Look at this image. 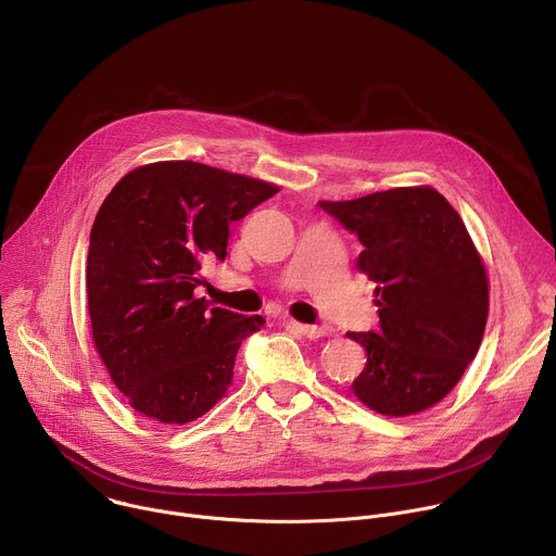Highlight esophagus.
<instances>
[{
  "label": "esophagus",
  "mask_w": 556,
  "mask_h": 556,
  "mask_svg": "<svg viewBox=\"0 0 556 556\" xmlns=\"http://www.w3.org/2000/svg\"><path fill=\"white\" fill-rule=\"evenodd\" d=\"M289 326H291L293 330H298V332H300V336L308 338V340H319V338H324V336H326V328H321V326H311V324H298V321H289Z\"/></svg>",
  "instance_id": "34e87169"
}]
</instances>
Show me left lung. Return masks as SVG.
<instances>
[{
	"instance_id": "8db88e82",
	"label": "left lung",
	"mask_w": 556,
	"mask_h": 556,
	"mask_svg": "<svg viewBox=\"0 0 556 556\" xmlns=\"http://www.w3.org/2000/svg\"><path fill=\"white\" fill-rule=\"evenodd\" d=\"M319 207L357 235V267L379 298V330L349 336L368 353L357 399L386 416L435 405L478 355L489 317L486 271L460 214L427 186Z\"/></svg>"
}]
</instances>
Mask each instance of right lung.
<instances>
[{"label":"right lung","instance_id":"obj_1","mask_svg":"<svg viewBox=\"0 0 556 556\" xmlns=\"http://www.w3.org/2000/svg\"><path fill=\"white\" fill-rule=\"evenodd\" d=\"M276 186L199 162L125 175L89 235L87 306L96 351L140 414L186 425L226 394L241 342L261 315L194 298L203 261H226L230 226Z\"/></svg>","mask_w":556,"mask_h":556}]
</instances>
